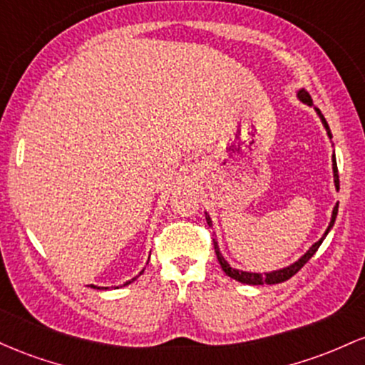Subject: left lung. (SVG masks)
<instances>
[{
    "mask_svg": "<svg viewBox=\"0 0 365 365\" xmlns=\"http://www.w3.org/2000/svg\"><path fill=\"white\" fill-rule=\"evenodd\" d=\"M298 98H300V100L304 101V103L312 106V98H310V94L307 93L305 89H300V91H298ZM315 112H317L319 117H321L322 124H324V128H326V130H327V136L333 138V136H331L329 125H327L326 118H324V115H322V113H321V110L315 108ZM333 172H334V186H336V190H339L338 167H336V158H334V155H333ZM336 215H338V205L333 208V217H331V222H329V226H327V229H326L324 236H322L321 240L317 241V243H314L312 247L309 248V252H307L305 255L302 257L300 260H297V262H294V264L288 265V267L279 269V271H272V272H265V274H255V272H243V271H237V269H232L231 265H229L227 262H226V259H224V257H222V253H220L219 245H217V240L214 237V248H215L217 260H219L220 267H222V271L226 272L229 277H232V279H236V281H240V282H245V284L259 286V284H277V282H284V281H288L292 276H294V274H297L298 271H300L302 267H304L307 262L312 259L314 253L317 252L319 247H321V243H322V241H324V237L327 236V232H329V229L333 227L334 220H336ZM207 224H208V226H212L210 217H207Z\"/></svg>",
    "mask_w": 365,
    "mask_h": 365,
    "instance_id": "8db88e82",
    "label": "left lung"
}]
</instances>
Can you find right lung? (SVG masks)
I'll return each instance as SVG.
<instances>
[{"label":"right lung","mask_w":365,"mask_h":365,"mask_svg":"<svg viewBox=\"0 0 365 365\" xmlns=\"http://www.w3.org/2000/svg\"><path fill=\"white\" fill-rule=\"evenodd\" d=\"M134 279H136V277H134ZM134 279H133V281H134ZM133 281H128V282H125V284H124V286H128V284H130V282H133ZM91 288H96V289H106V288H100V286H93V284H91Z\"/></svg>","instance_id":"add662e5"}]
</instances>
